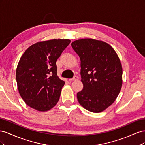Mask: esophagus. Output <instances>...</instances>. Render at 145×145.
Segmentation results:
<instances>
[{
	"label": "esophagus",
	"mask_w": 145,
	"mask_h": 145,
	"mask_svg": "<svg viewBox=\"0 0 145 145\" xmlns=\"http://www.w3.org/2000/svg\"><path fill=\"white\" fill-rule=\"evenodd\" d=\"M78 79V77L77 76H74L73 78H69V82H71V81H75V80H77Z\"/></svg>",
	"instance_id": "34e87169"
}]
</instances>
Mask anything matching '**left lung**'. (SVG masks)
<instances>
[{"label":"left lung","mask_w":145,"mask_h":145,"mask_svg":"<svg viewBox=\"0 0 145 145\" xmlns=\"http://www.w3.org/2000/svg\"><path fill=\"white\" fill-rule=\"evenodd\" d=\"M80 59L83 89L78 102L93 112L104 111L114 102L122 85V67L114 50L108 43L83 39L71 43Z\"/></svg>","instance_id":"1"}]
</instances>
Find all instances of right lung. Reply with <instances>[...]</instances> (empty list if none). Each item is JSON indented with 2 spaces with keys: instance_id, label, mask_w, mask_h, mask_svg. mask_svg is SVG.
Wrapping results in <instances>:
<instances>
[{
  "instance_id": "right-lung-1",
  "label": "right lung",
  "mask_w": 145,
  "mask_h": 145,
  "mask_svg": "<svg viewBox=\"0 0 145 145\" xmlns=\"http://www.w3.org/2000/svg\"><path fill=\"white\" fill-rule=\"evenodd\" d=\"M69 39H52L29 47L16 69L21 97L31 108L46 111L58 102L65 82L57 75L56 61L69 44Z\"/></svg>"
}]
</instances>
